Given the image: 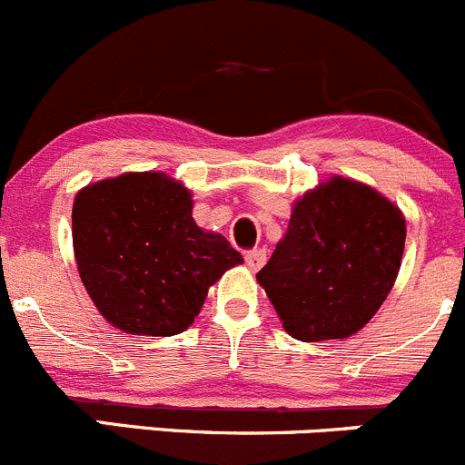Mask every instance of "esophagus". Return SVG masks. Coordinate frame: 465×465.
Masks as SVG:
<instances>
[{
  "label": "esophagus",
  "instance_id": "esophagus-1",
  "mask_svg": "<svg viewBox=\"0 0 465 465\" xmlns=\"http://www.w3.org/2000/svg\"><path fill=\"white\" fill-rule=\"evenodd\" d=\"M265 259H268V256H265V250H250V252H245V263H247V268L250 270H259V268H263V263H265Z\"/></svg>",
  "mask_w": 465,
  "mask_h": 465
}]
</instances>
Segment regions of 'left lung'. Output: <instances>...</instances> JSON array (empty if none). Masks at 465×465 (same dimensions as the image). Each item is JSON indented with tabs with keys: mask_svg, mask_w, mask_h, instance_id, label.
<instances>
[{
	"mask_svg": "<svg viewBox=\"0 0 465 465\" xmlns=\"http://www.w3.org/2000/svg\"><path fill=\"white\" fill-rule=\"evenodd\" d=\"M404 238L398 206L363 183L333 177L297 200L286 236L256 279L292 338H347L384 304Z\"/></svg>",
	"mask_w": 465,
	"mask_h": 465,
	"instance_id": "left-lung-1",
	"label": "left lung"
}]
</instances>
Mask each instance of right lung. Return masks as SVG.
Wrapping results in <instances>:
<instances>
[{
	"mask_svg": "<svg viewBox=\"0 0 465 465\" xmlns=\"http://www.w3.org/2000/svg\"><path fill=\"white\" fill-rule=\"evenodd\" d=\"M76 268L99 313L134 336H174L242 256L193 220L191 193L161 173L85 186L72 206Z\"/></svg>",
	"mask_w": 465,
	"mask_h": 465,
	"instance_id": "add662e5",
	"label": "right lung"
}]
</instances>
